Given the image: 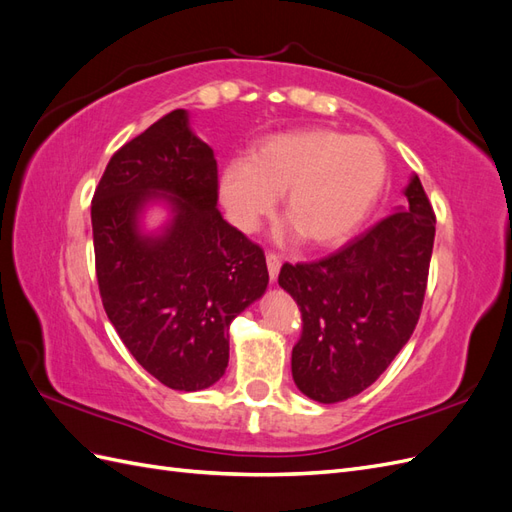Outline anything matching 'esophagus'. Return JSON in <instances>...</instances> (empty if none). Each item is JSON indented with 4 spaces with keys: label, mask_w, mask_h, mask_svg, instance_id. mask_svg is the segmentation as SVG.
<instances>
[{
    "label": "esophagus",
    "mask_w": 512,
    "mask_h": 512,
    "mask_svg": "<svg viewBox=\"0 0 512 512\" xmlns=\"http://www.w3.org/2000/svg\"><path fill=\"white\" fill-rule=\"evenodd\" d=\"M280 267H282V260H280V256L267 254V269H269L271 282H275V280H277V275H280Z\"/></svg>",
    "instance_id": "1"
}]
</instances>
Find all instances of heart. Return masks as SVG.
<instances>
[{"label":"heart","mask_w":512,"mask_h":512,"mask_svg":"<svg viewBox=\"0 0 512 512\" xmlns=\"http://www.w3.org/2000/svg\"><path fill=\"white\" fill-rule=\"evenodd\" d=\"M384 181L386 160L374 138L309 128L262 138L250 162H228L218 194L241 232H254L284 194V215L292 224L288 235L329 247L365 222Z\"/></svg>","instance_id":"1"}]
</instances>
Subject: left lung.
I'll use <instances>...</instances> for the list:
<instances>
[{"label":"left lung","instance_id":"1","mask_svg":"<svg viewBox=\"0 0 512 512\" xmlns=\"http://www.w3.org/2000/svg\"><path fill=\"white\" fill-rule=\"evenodd\" d=\"M404 194L406 207L339 252L318 262H286L280 271L277 282L303 318L292 378L320 404H337L374 384L421 316L436 215L416 175Z\"/></svg>","mask_w":512,"mask_h":512}]
</instances>
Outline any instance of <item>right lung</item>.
<instances>
[{
    "instance_id": "obj_1",
    "label": "right lung",
    "mask_w": 512,
    "mask_h": 512,
    "mask_svg": "<svg viewBox=\"0 0 512 512\" xmlns=\"http://www.w3.org/2000/svg\"><path fill=\"white\" fill-rule=\"evenodd\" d=\"M160 202L169 220L149 233ZM102 305L143 369L175 391H203L228 367L230 322L267 290L265 252L218 211V162L164 115L108 162L91 203Z\"/></svg>"
}]
</instances>
